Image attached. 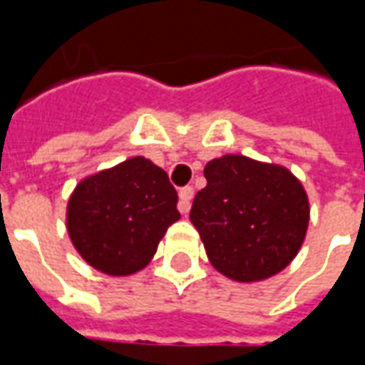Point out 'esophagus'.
I'll return each mask as SVG.
<instances>
[{
    "instance_id": "1",
    "label": "esophagus",
    "mask_w": 365,
    "mask_h": 365,
    "mask_svg": "<svg viewBox=\"0 0 365 365\" xmlns=\"http://www.w3.org/2000/svg\"><path fill=\"white\" fill-rule=\"evenodd\" d=\"M191 199H193V187H191V185H187V187H182V190H180V203H178L180 213L182 215L190 213Z\"/></svg>"
}]
</instances>
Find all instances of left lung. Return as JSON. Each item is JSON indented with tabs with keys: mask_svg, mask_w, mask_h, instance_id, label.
Instances as JSON below:
<instances>
[{
	"mask_svg": "<svg viewBox=\"0 0 365 365\" xmlns=\"http://www.w3.org/2000/svg\"><path fill=\"white\" fill-rule=\"evenodd\" d=\"M190 219L207 258L229 279L252 283L287 268L309 227L305 187L287 168L242 154L207 162Z\"/></svg>",
	"mask_w": 365,
	"mask_h": 365,
	"instance_id": "8db88e82",
	"label": "left lung"
}]
</instances>
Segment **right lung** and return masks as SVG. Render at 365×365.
Here are the masks:
<instances>
[{"label":"right lung","mask_w":365,"mask_h":365,"mask_svg":"<svg viewBox=\"0 0 365 365\" xmlns=\"http://www.w3.org/2000/svg\"><path fill=\"white\" fill-rule=\"evenodd\" d=\"M168 174L144 156L83 178L66 207L72 245L107 275H130L148 266L168 227L180 219Z\"/></svg>","instance_id":"right-lung-1"}]
</instances>
